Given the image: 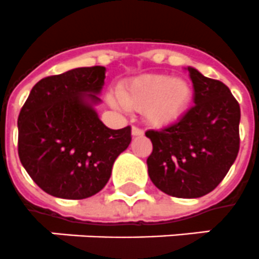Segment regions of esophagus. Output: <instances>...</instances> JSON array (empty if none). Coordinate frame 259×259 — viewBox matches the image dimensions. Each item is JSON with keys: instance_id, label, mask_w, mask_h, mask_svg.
<instances>
[{"instance_id": "obj_1", "label": "esophagus", "mask_w": 259, "mask_h": 259, "mask_svg": "<svg viewBox=\"0 0 259 259\" xmlns=\"http://www.w3.org/2000/svg\"><path fill=\"white\" fill-rule=\"evenodd\" d=\"M143 134H144V131L140 127H136V125L132 127V135L134 136H142Z\"/></svg>"}]
</instances>
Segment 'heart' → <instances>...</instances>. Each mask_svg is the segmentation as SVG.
<instances>
[{
  "label": "heart",
  "instance_id": "1",
  "mask_svg": "<svg viewBox=\"0 0 259 259\" xmlns=\"http://www.w3.org/2000/svg\"><path fill=\"white\" fill-rule=\"evenodd\" d=\"M117 97L125 108L143 109L148 123L165 125L183 115L191 99V85L183 78L147 74L121 84Z\"/></svg>",
  "mask_w": 259,
  "mask_h": 259
}]
</instances>
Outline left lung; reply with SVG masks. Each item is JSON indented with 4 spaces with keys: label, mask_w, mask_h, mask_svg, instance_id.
Listing matches in <instances>:
<instances>
[{
    "label": "left lung",
    "mask_w": 259,
    "mask_h": 259,
    "mask_svg": "<svg viewBox=\"0 0 259 259\" xmlns=\"http://www.w3.org/2000/svg\"><path fill=\"white\" fill-rule=\"evenodd\" d=\"M194 105L177 123L148 130L152 152L148 175L160 191L177 198H200L226 177L239 151L241 108L222 81L187 68Z\"/></svg>",
    "instance_id": "1"
}]
</instances>
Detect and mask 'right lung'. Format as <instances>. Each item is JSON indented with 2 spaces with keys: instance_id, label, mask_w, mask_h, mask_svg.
Wrapping results in <instances>:
<instances>
[{
  "instance_id": "1",
  "label": "right lung",
  "mask_w": 259,
  "mask_h": 259,
  "mask_svg": "<svg viewBox=\"0 0 259 259\" xmlns=\"http://www.w3.org/2000/svg\"><path fill=\"white\" fill-rule=\"evenodd\" d=\"M105 68H76L41 78L18 115V156L41 190L85 199L103 190L112 165L131 143V127L111 130L97 104Z\"/></svg>"
}]
</instances>
